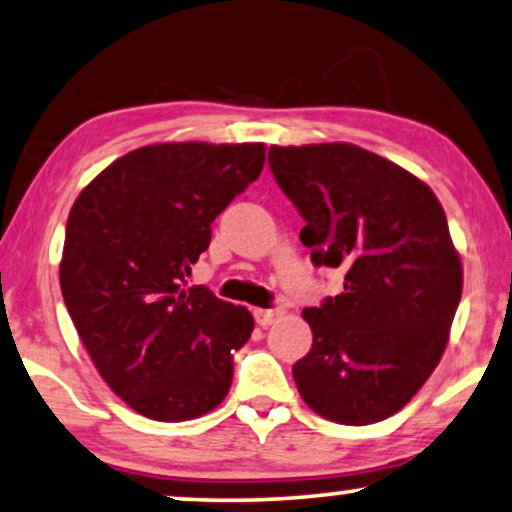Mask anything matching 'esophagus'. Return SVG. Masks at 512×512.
<instances>
[{"instance_id": "1", "label": "esophagus", "mask_w": 512, "mask_h": 512, "mask_svg": "<svg viewBox=\"0 0 512 512\" xmlns=\"http://www.w3.org/2000/svg\"><path fill=\"white\" fill-rule=\"evenodd\" d=\"M283 313H285L283 306H271V309H255V320H257V325L267 327L271 323H276V320H281Z\"/></svg>"}]
</instances>
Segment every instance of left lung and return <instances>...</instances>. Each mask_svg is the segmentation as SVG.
<instances>
[{"mask_svg":"<svg viewBox=\"0 0 512 512\" xmlns=\"http://www.w3.org/2000/svg\"><path fill=\"white\" fill-rule=\"evenodd\" d=\"M278 187L304 217L316 267L344 292L302 311L311 351L292 367L320 417L384 421L410 403L445 353L463 271L431 187L349 142L269 147Z\"/></svg>","mask_w":512,"mask_h":512,"instance_id":"8db88e82","label":"left lung"}]
</instances>
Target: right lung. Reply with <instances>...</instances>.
Returning a JSON list of instances; mask_svg holds the SVG:
<instances>
[{"label": "right lung", "mask_w": 512, "mask_h": 512, "mask_svg": "<svg viewBox=\"0 0 512 512\" xmlns=\"http://www.w3.org/2000/svg\"><path fill=\"white\" fill-rule=\"evenodd\" d=\"M262 142H163L102 170L67 217L60 290L100 377L156 421H187L229 393L245 306L185 288L210 224L264 168Z\"/></svg>", "instance_id": "obj_1"}]
</instances>
